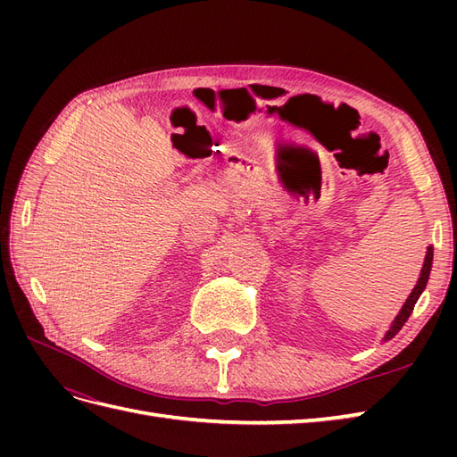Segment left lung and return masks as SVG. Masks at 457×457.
<instances>
[{
    "instance_id": "left-lung-1",
    "label": "left lung",
    "mask_w": 457,
    "mask_h": 457,
    "mask_svg": "<svg viewBox=\"0 0 457 457\" xmlns=\"http://www.w3.org/2000/svg\"><path fill=\"white\" fill-rule=\"evenodd\" d=\"M431 265H433V247L428 245V247H427L425 261H423V269H421V274H420V280H418L416 287L411 289V294L408 295V299H406V303L403 305V309H400V312L396 314V318L393 320V324H391L389 331H386V334H385L383 341H389V339H393V337L398 334V331L403 329V326L406 324V320L410 318V314H411L413 307H416V303H418L420 295L423 294V289H425V286H427L428 272H431Z\"/></svg>"
}]
</instances>
